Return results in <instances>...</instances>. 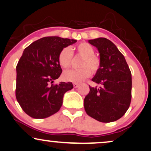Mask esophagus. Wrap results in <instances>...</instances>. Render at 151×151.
<instances>
[{"instance_id":"obj_1","label":"esophagus","mask_w":151,"mask_h":151,"mask_svg":"<svg viewBox=\"0 0 151 151\" xmlns=\"http://www.w3.org/2000/svg\"><path fill=\"white\" fill-rule=\"evenodd\" d=\"M79 84L78 83H73V86H74V88H75L79 86Z\"/></svg>"}]
</instances>
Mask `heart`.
<instances>
[{
  "mask_svg": "<svg viewBox=\"0 0 151 151\" xmlns=\"http://www.w3.org/2000/svg\"><path fill=\"white\" fill-rule=\"evenodd\" d=\"M76 53L83 57L80 62L79 69L68 70L64 72L63 79L67 81L81 82L90 77L91 72L97 73L100 70L102 63L100 59L95 56V49L90 44L81 42L75 47ZM73 53L68 47H64L60 50L58 56V61L64 69L69 68L72 65Z\"/></svg>",
  "mask_w": 151,
  "mask_h": 151,
  "instance_id": "obj_1",
  "label": "heart"
}]
</instances>
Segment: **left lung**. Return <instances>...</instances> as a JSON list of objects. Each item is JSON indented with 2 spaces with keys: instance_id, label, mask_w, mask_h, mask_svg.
I'll return each mask as SVG.
<instances>
[{
  "instance_id": "left-lung-1",
  "label": "left lung",
  "mask_w": 151,
  "mask_h": 151,
  "mask_svg": "<svg viewBox=\"0 0 151 151\" xmlns=\"http://www.w3.org/2000/svg\"><path fill=\"white\" fill-rule=\"evenodd\" d=\"M88 42L100 52L101 68L92 81L100 88H90L84 98L86 114L97 121L110 123L126 113L132 99V74L128 65L116 45L104 37Z\"/></svg>"
}]
</instances>
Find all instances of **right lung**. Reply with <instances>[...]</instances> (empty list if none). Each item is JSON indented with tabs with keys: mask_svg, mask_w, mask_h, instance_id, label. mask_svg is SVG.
Segmentation results:
<instances>
[{
	"mask_svg": "<svg viewBox=\"0 0 151 151\" xmlns=\"http://www.w3.org/2000/svg\"><path fill=\"white\" fill-rule=\"evenodd\" d=\"M76 40L45 37L24 49L17 65L15 94L24 111L42 119L58 112L65 93L73 88L72 82L54 83L62 73L58 56L62 49Z\"/></svg>",
	"mask_w": 151,
	"mask_h": 151,
	"instance_id": "obj_1",
	"label": "right lung"
}]
</instances>
